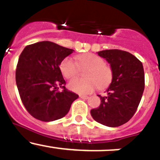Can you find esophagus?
<instances>
[{
	"mask_svg": "<svg viewBox=\"0 0 160 160\" xmlns=\"http://www.w3.org/2000/svg\"><path fill=\"white\" fill-rule=\"evenodd\" d=\"M80 98H82V99H88L89 97L86 96V95H80Z\"/></svg>",
	"mask_w": 160,
	"mask_h": 160,
	"instance_id": "esophagus-1",
	"label": "esophagus"
}]
</instances>
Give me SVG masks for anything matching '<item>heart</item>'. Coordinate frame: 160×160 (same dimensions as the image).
<instances>
[{"instance_id": "1", "label": "heart", "mask_w": 160, "mask_h": 160, "mask_svg": "<svg viewBox=\"0 0 160 160\" xmlns=\"http://www.w3.org/2000/svg\"><path fill=\"white\" fill-rule=\"evenodd\" d=\"M88 68L84 77L87 79H74L69 83V88L76 93L87 94L98 88L105 89L113 80L112 68L101 56L93 53H83L77 56V62L70 56L64 58L59 64V70L67 79L77 77L80 69Z\"/></svg>"}]
</instances>
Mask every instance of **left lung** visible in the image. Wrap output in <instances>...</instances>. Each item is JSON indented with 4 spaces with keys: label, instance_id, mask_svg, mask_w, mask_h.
I'll list each match as a JSON object with an SVG mask.
<instances>
[{
    "label": "left lung",
    "instance_id": "1",
    "mask_svg": "<svg viewBox=\"0 0 160 160\" xmlns=\"http://www.w3.org/2000/svg\"><path fill=\"white\" fill-rule=\"evenodd\" d=\"M113 70V80L106 96L98 95L101 104L90 114L96 122L108 127L124 125L136 112L145 88L142 63L135 56L120 49L98 52Z\"/></svg>",
    "mask_w": 160,
    "mask_h": 160
}]
</instances>
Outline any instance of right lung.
Returning <instances> with one entry per match:
<instances>
[{
    "instance_id": "obj_1",
    "label": "right lung",
    "mask_w": 160,
    "mask_h": 160,
    "mask_svg": "<svg viewBox=\"0 0 160 160\" xmlns=\"http://www.w3.org/2000/svg\"><path fill=\"white\" fill-rule=\"evenodd\" d=\"M73 50L49 41L25 46L16 67V84L27 111L35 118L52 122L68 113L78 95L66 88L61 61ZM63 90L58 91V87Z\"/></svg>"
}]
</instances>
